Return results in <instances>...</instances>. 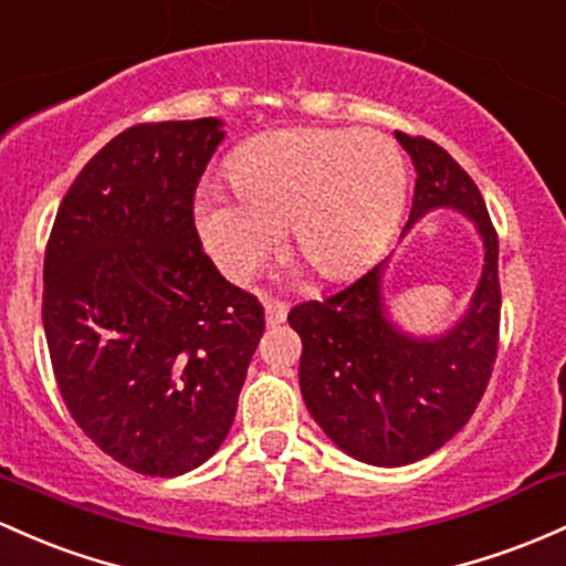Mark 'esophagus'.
Listing matches in <instances>:
<instances>
[{
	"instance_id": "34e87169",
	"label": "esophagus",
	"mask_w": 566,
	"mask_h": 566,
	"mask_svg": "<svg viewBox=\"0 0 566 566\" xmlns=\"http://www.w3.org/2000/svg\"><path fill=\"white\" fill-rule=\"evenodd\" d=\"M287 319V303L282 301H265V325L276 327Z\"/></svg>"
}]
</instances>
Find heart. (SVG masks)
Listing matches in <instances>:
<instances>
[{
  "label": "heart",
  "mask_w": 566,
  "mask_h": 566,
  "mask_svg": "<svg viewBox=\"0 0 566 566\" xmlns=\"http://www.w3.org/2000/svg\"><path fill=\"white\" fill-rule=\"evenodd\" d=\"M233 190L203 182L192 217L226 276H244L290 228L325 279L374 263L406 209V160L381 134L287 128L254 136L231 160Z\"/></svg>",
  "instance_id": "b5f03b06"
}]
</instances>
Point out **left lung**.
Segmentation results:
<instances>
[{"label":"left lung","mask_w":566,"mask_h":566,"mask_svg":"<svg viewBox=\"0 0 566 566\" xmlns=\"http://www.w3.org/2000/svg\"><path fill=\"white\" fill-rule=\"evenodd\" d=\"M395 136L416 169L402 235L434 209L462 212L481 235L483 269L468 312L438 335L402 331L384 297V258L338 295L287 316L303 340L297 378L308 413L340 451L376 468L419 462L468 424L494 368L502 303L500 244L481 190L443 147Z\"/></svg>","instance_id":"1"}]
</instances>
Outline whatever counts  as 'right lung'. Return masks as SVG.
Segmentation results:
<instances>
[{"label":"right lung","instance_id":"1","mask_svg":"<svg viewBox=\"0 0 566 566\" xmlns=\"http://www.w3.org/2000/svg\"><path fill=\"white\" fill-rule=\"evenodd\" d=\"M222 120L145 123L66 190L45 250L42 325L61 397L104 454L142 475L207 462L233 424L258 297L201 252L192 196Z\"/></svg>","mask_w":566,"mask_h":566}]
</instances>
